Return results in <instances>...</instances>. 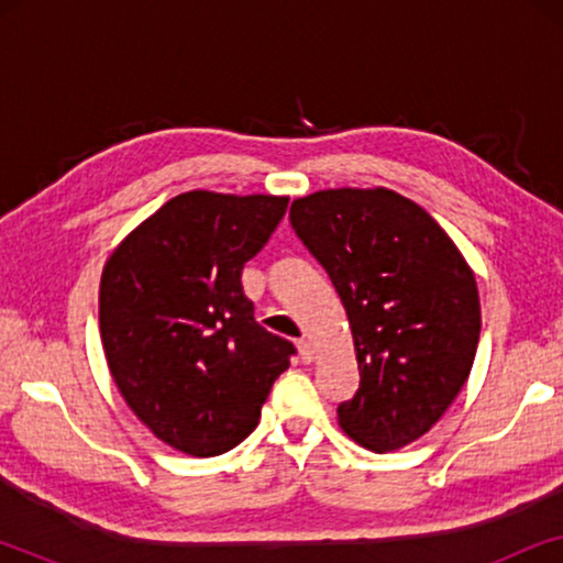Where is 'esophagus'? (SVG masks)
<instances>
[{"label": "esophagus", "instance_id": "1", "mask_svg": "<svg viewBox=\"0 0 563 563\" xmlns=\"http://www.w3.org/2000/svg\"><path fill=\"white\" fill-rule=\"evenodd\" d=\"M297 349H299V356H302L305 364H310V361L314 358V349H312V343L307 341V338H302V341L297 343Z\"/></svg>", "mask_w": 563, "mask_h": 563}]
</instances>
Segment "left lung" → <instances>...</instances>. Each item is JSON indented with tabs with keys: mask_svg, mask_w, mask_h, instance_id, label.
I'll use <instances>...</instances> for the list:
<instances>
[{
	"mask_svg": "<svg viewBox=\"0 0 563 563\" xmlns=\"http://www.w3.org/2000/svg\"><path fill=\"white\" fill-rule=\"evenodd\" d=\"M289 220L349 314L361 382L338 422L376 453L418 441L472 372L474 272L420 205L384 187L314 191L291 202Z\"/></svg>",
	"mask_w": 563,
	"mask_h": 563,
	"instance_id": "left-lung-1",
	"label": "left lung"
}]
</instances>
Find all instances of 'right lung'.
<instances>
[{
	"label": "right lung",
	"mask_w": 563,
	"mask_h": 563,
	"mask_svg": "<svg viewBox=\"0 0 563 563\" xmlns=\"http://www.w3.org/2000/svg\"><path fill=\"white\" fill-rule=\"evenodd\" d=\"M287 205L274 195L184 191L107 258V366L137 420L176 451L207 459L235 449L289 368L295 345L258 325L241 284Z\"/></svg>",
	"instance_id": "add662e5"
}]
</instances>
